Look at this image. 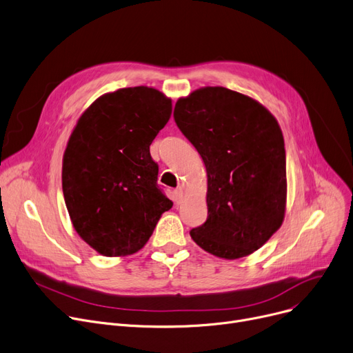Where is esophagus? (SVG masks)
<instances>
[{"label": "esophagus", "instance_id": "esophagus-1", "mask_svg": "<svg viewBox=\"0 0 353 353\" xmlns=\"http://www.w3.org/2000/svg\"><path fill=\"white\" fill-rule=\"evenodd\" d=\"M182 196H183V192H182V190L181 188H176L175 191H174V202L178 205V203H181V201H182Z\"/></svg>", "mask_w": 353, "mask_h": 353}]
</instances>
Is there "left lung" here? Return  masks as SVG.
Listing matches in <instances>:
<instances>
[{
  "mask_svg": "<svg viewBox=\"0 0 353 353\" xmlns=\"http://www.w3.org/2000/svg\"><path fill=\"white\" fill-rule=\"evenodd\" d=\"M174 119L208 176V218L191 238L218 258L251 255L285 216L286 155L278 121L258 101L223 87L179 98Z\"/></svg>",
  "mask_w": 353,
  "mask_h": 353,
  "instance_id": "obj_1",
  "label": "left lung"
}]
</instances>
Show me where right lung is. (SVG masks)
Returning <instances> with one entry per match:
<instances>
[{
  "instance_id": "add662e5",
  "label": "right lung",
  "mask_w": 353,
  "mask_h": 353,
  "mask_svg": "<svg viewBox=\"0 0 353 353\" xmlns=\"http://www.w3.org/2000/svg\"><path fill=\"white\" fill-rule=\"evenodd\" d=\"M155 88H121L81 115L62 159V192L77 234L103 256H125L148 242L172 208L158 186L150 145L171 118Z\"/></svg>"
}]
</instances>
